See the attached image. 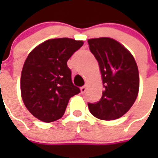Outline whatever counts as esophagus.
Instances as JSON below:
<instances>
[{
    "instance_id": "esophagus-1",
    "label": "esophagus",
    "mask_w": 158,
    "mask_h": 158,
    "mask_svg": "<svg viewBox=\"0 0 158 158\" xmlns=\"http://www.w3.org/2000/svg\"><path fill=\"white\" fill-rule=\"evenodd\" d=\"M86 89H87V85L82 86V87H81V92H82V93H84V92L86 91Z\"/></svg>"
}]
</instances>
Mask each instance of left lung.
<instances>
[{
  "mask_svg": "<svg viewBox=\"0 0 158 158\" xmlns=\"http://www.w3.org/2000/svg\"><path fill=\"white\" fill-rule=\"evenodd\" d=\"M97 59L105 90L97 103H88L96 118L112 120L130 109L139 91V72L135 58L118 41L110 38L88 40Z\"/></svg>",
  "mask_w": 158,
  "mask_h": 158,
  "instance_id": "8db88e82",
  "label": "left lung"
}]
</instances>
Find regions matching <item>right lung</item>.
Masks as SVG:
<instances>
[{"mask_svg": "<svg viewBox=\"0 0 158 158\" xmlns=\"http://www.w3.org/2000/svg\"><path fill=\"white\" fill-rule=\"evenodd\" d=\"M83 42L68 38L46 40L28 55L21 74L23 101L34 117L52 122L63 116L70 98L80 93L68 60Z\"/></svg>", "mask_w": 158, "mask_h": 158, "instance_id": "add662e5", "label": "right lung"}]
</instances>
